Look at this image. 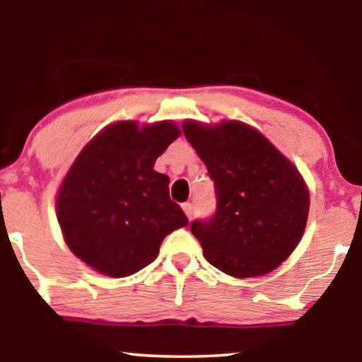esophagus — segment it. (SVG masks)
Returning a JSON list of instances; mask_svg holds the SVG:
<instances>
[{"label": "esophagus", "mask_w": 362, "mask_h": 362, "mask_svg": "<svg viewBox=\"0 0 362 362\" xmlns=\"http://www.w3.org/2000/svg\"><path fill=\"white\" fill-rule=\"evenodd\" d=\"M182 211H185V214L187 216V219H191L192 212H194V206H192L191 202H185V204H182Z\"/></svg>", "instance_id": "1"}]
</instances>
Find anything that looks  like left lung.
<instances>
[{"label": "left lung", "mask_w": 362, "mask_h": 362, "mask_svg": "<svg viewBox=\"0 0 362 362\" xmlns=\"http://www.w3.org/2000/svg\"><path fill=\"white\" fill-rule=\"evenodd\" d=\"M182 132L216 186V214L191 224L206 260L235 279L270 274L303 237L310 211L303 176L244 122L185 120Z\"/></svg>", "instance_id": "8db88e82"}]
</instances>
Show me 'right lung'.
I'll list each match as a JSON object with an SVG mask.
<instances>
[{"label": "right lung", "instance_id": "right-lung-1", "mask_svg": "<svg viewBox=\"0 0 362 362\" xmlns=\"http://www.w3.org/2000/svg\"><path fill=\"white\" fill-rule=\"evenodd\" d=\"M181 135L173 120H122L78 153L56 196L64 240L98 274L123 279L150 265L163 239L187 226L170 199V177L153 170Z\"/></svg>", "mask_w": 362, "mask_h": 362}]
</instances>
